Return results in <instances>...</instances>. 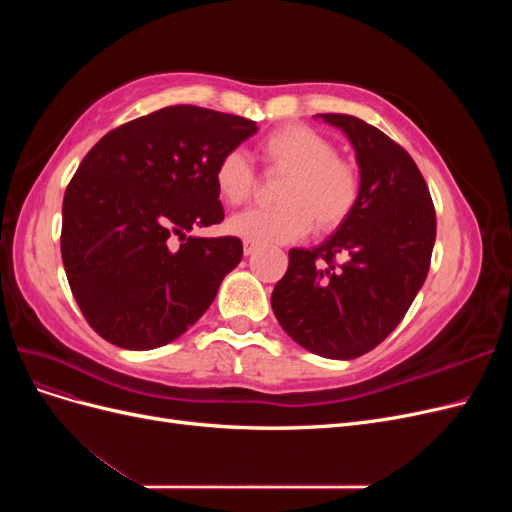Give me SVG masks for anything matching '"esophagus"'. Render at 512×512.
I'll return each mask as SVG.
<instances>
[{
	"label": "esophagus",
	"instance_id": "esophagus-1",
	"mask_svg": "<svg viewBox=\"0 0 512 512\" xmlns=\"http://www.w3.org/2000/svg\"><path fill=\"white\" fill-rule=\"evenodd\" d=\"M256 250H258V245H256V243H252V241H245V243H243V254H245V256L254 254Z\"/></svg>",
	"mask_w": 512,
	"mask_h": 512
}]
</instances>
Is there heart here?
Segmentation results:
<instances>
[{"label":"heart","instance_id":"1","mask_svg":"<svg viewBox=\"0 0 512 512\" xmlns=\"http://www.w3.org/2000/svg\"><path fill=\"white\" fill-rule=\"evenodd\" d=\"M258 158L267 175L286 177L275 209H254L232 218L228 228L256 245L303 239L312 226L333 232L344 226L361 198V173L324 134L288 123L260 138ZM213 183L226 205H243L256 192V170L241 151H228L215 164Z\"/></svg>","mask_w":512,"mask_h":512}]
</instances>
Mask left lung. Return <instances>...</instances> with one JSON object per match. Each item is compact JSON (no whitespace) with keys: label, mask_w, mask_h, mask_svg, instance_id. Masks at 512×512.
Returning <instances> with one entry per match:
<instances>
[{"label":"left lung","mask_w":512,"mask_h":512,"mask_svg":"<svg viewBox=\"0 0 512 512\" xmlns=\"http://www.w3.org/2000/svg\"><path fill=\"white\" fill-rule=\"evenodd\" d=\"M318 117L350 138L361 198L331 239L288 252L271 307L309 352L356 359L393 333L421 290L436 243V209L421 170L393 138L352 115Z\"/></svg>","instance_id":"8db88e82"}]
</instances>
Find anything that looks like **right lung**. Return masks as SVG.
I'll list each match as a JSON object with an SVG mask.
<instances>
[{
    "label": "right lung",
    "mask_w": 512,
    "mask_h": 512,
    "mask_svg": "<svg viewBox=\"0 0 512 512\" xmlns=\"http://www.w3.org/2000/svg\"><path fill=\"white\" fill-rule=\"evenodd\" d=\"M256 121L166 106L104 134L70 179L61 260L89 327L126 350L166 346L207 312L243 256L239 237H185L220 224L213 170Z\"/></svg>",
    "instance_id": "add662e5"
}]
</instances>
